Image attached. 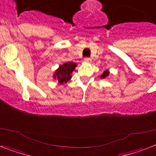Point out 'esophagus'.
Returning <instances> with one entry per match:
<instances>
[{
  "label": "esophagus",
  "mask_w": 156,
  "mask_h": 156,
  "mask_svg": "<svg viewBox=\"0 0 156 156\" xmlns=\"http://www.w3.org/2000/svg\"><path fill=\"white\" fill-rule=\"evenodd\" d=\"M84 62H90L91 59L90 58H84Z\"/></svg>",
  "instance_id": "1"
}]
</instances>
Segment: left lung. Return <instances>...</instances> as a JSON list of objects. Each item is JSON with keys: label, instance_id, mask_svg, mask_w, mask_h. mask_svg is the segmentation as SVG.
Here are the masks:
<instances>
[{"label": "left lung", "instance_id": "obj_1", "mask_svg": "<svg viewBox=\"0 0 156 156\" xmlns=\"http://www.w3.org/2000/svg\"><path fill=\"white\" fill-rule=\"evenodd\" d=\"M109 74V72H108V70H106V71H104L103 72V74H102V75H101V78H106V77H107V75H108Z\"/></svg>", "mask_w": 156, "mask_h": 156}]
</instances>
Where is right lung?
<instances>
[{"label":"right lung","instance_id":"add662e5","mask_svg":"<svg viewBox=\"0 0 156 156\" xmlns=\"http://www.w3.org/2000/svg\"><path fill=\"white\" fill-rule=\"evenodd\" d=\"M76 64L74 62H66L62 66H60V67L57 69L54 74V78L58 79L59 83H64L67 81L69 80L71 76L70 74L74 71L75 69Z\"/></svg>","mask_w":156,"mask_h":156}]
</instances>
